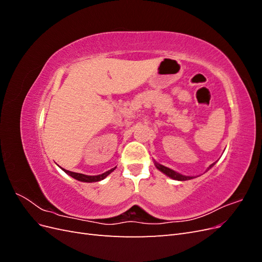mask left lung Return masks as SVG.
<instances>
[{
	"mask_svg": "<svg viewBox=\"0 0 262 262\" xmlns=\"http://www.w3.org/2000/svg\"><path fill=\"white\" fill-rule=\"evenodd\" d=\"M154 164H155L156 168H157L158 170H161L163 173H165L166 176H168L169 178H171V179H173V180L185 181V180H190V179H192V178H195V177H193V176H185V175H181V173H179V172H177V171H175V170H172V169H170V168H168V167H166V166H164V165L158 164V163L155 162V161H154ZM214 165H215V163L211 164V165L209 166L208 169L212 168Z\"/></svg>",
	"mask_w": 262,
	"mask_h": 262,
	"instance_id": "8db88e82",
	"label": "left lung"
}]
</instances>
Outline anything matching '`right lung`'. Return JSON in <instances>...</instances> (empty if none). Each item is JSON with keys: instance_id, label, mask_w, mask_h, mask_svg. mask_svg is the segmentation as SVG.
I'll use <instances>...</instances> for the list:
<instances>
[{"instance_id": "add662e5", "label": "right lung", "mask_w": 262, "mask_h": 262, "mask_svg": "<svg viewBox=\"0 0 262 262\" xmlns=\"http://www.w3.org/2000/svg\"><path fill=\"white\" fill-rule=\"evenodd\" d=\"M61 169H62L63 171H64L66 173H68L69 176L73 177L74 179H76V180H78V181H83V182H96V181H100V180H102V179H105V178L109 175V173H112V172L116 169V167L107 170L106 172L101 173V175H96V176H89V175H84V173L73 172V171L67 170V169H64V168H61Z\"/></svg>"}]
</instances>
